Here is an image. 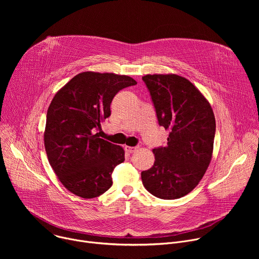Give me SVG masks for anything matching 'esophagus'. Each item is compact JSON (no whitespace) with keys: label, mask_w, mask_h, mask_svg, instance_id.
I'll return each mask as SVG.
<instances>
[{"label":"esophagus","mask_w":259,"mask_h":259,"mask_svg":"<svg viewBox=\"0 0 259 259\" xmlns=\"http://www.w3.org/2000/svg\"><path fill=\"white\" fill-rule=\"evenodd\" d=\"M124 149H125L126 152L132 154V153H134L136 150H138V146H129V145H126V146L124 147Z\"/></svg>","instance_id":"1"}]
</instances>
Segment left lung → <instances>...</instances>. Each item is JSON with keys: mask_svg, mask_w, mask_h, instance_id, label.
I'll return each instance as SVG.
<instances>
[{"mask_svg": "<svg viewBox=\"0 0 259 259\" xmlns=\"http://www.w3.org/2000/svg\"><path fill=\"white\" fill-rule=\"evenodd\" d=\"M159 125L170 131L167 144L155 147V163L141 172L144 188L164 200L191 193L204 176L215 136L213 110L202 93L177 75L142 77Z\"/></svg>", "mask_w": 259, "mask_h": 259, "instance_id": "1", "label": "left lung"}]
</instances>
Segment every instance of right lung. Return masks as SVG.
I'll return each instance as SVG.
<instances>
[{
	"mask_svg": "<svg viewBox=\"0 0 259 259\" xmlns=\"http://www.w3.org/2000/svg\"><path fill=\"white\" fill-rule=\"evenodd\" d=\"M136 84L128 76L85 71L55 94L47 112L45 150L55 174L70 193L91 199L112 187V173L124 162L125 153L95 131L110 116L115 95Z\"/></svg>",
	"mask_w": 259,
	"mask_h": 259,
	"instance_id": "obj_1",
	"label": "right lung"
}]
</instances>
